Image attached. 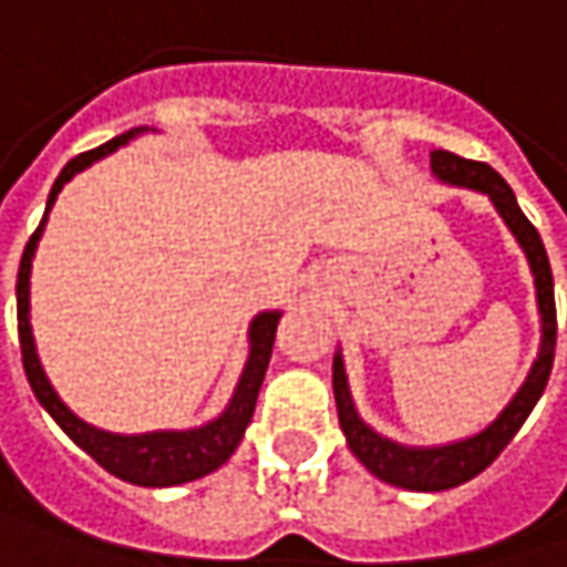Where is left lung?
Listing matches in <instances>:
<instances>
[{"mask_svg":"<svg viewBox=\"0 0 567 567\" xmlns=\"http://www.w3.org/2000/svg\"><path fill=\"white\" fill-rule=\"evenodd\" d=\"M429 157H432L435 181L484 193L494 203V209L501 213L506 228L513 231V238L519 241V248L529 261V270H533V284H536L543 339H539V351H536V361H533L526 381L509 396V403L497 413V420L484 425L481 432L467 435V439L445 442V445H400L381 432H374L354 410L342 351H336L332 390H336V406H339V425H342L344 442H348L351 455L374 477H381L393 487H403V491H449V487H458L471 477H477L504 452L509 439L519 432V425L526 423V416L533 413V406L539 403V396L548 384V374H551V358H555V287H551V267H548L546 245H543L539 231L523 216L513 189L506 186L504 177L491 164L467 161V157H458L452 151H432Z\"/></svg>","mask_w":567,"mask_h":567,"instance_id":"1","label":"left lung"}]
</instances>
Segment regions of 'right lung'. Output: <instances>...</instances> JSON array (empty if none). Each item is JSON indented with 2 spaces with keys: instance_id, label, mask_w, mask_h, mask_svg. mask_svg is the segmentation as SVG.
Segmentation results:
<instances>
[{
  "instance_id": "add662e5",
  "label": "right lung",
  "mask_w": 567,
  "mask_h": 567,
  "mask_svg": "<svg viewBox=\"0 0 567 567\" xmlns=\"http://www.w3.org/2000/svg\"><path fill=\"white\" fill-rule=\"evenodd\" d=\"M144 132H154V128L142 125V128H132V132H125V135H118L112 142L86 151V154H76L51 186L44 219L38 225V231L28 238L19 264V284H16L19 342L24 374H28V384L34 390L38 403L51 413V420L61 425L63 432L93 462H100L109 474H115V477H122L128 484H138V487H174V484H186V481L213 474L216 467H223L235 455L245 429L255 416L258 390H261L267 364H270V351H274V332H277V322H280L284 312L280 309H264L251 319V326H248V361L241 368V378L235 384L228 406L216 420L196 425V429H157V432H138V435H118V432H105V429L83 423L48 381V374L41 368V358H38V348H34V332H31V261H34L38 241H41L44 225H48V213L54 209L63 183H70L80 171L93 167L96 161L109 157L112 151H118L122 144H128Z\"/></svg>"
}]
</instances>
